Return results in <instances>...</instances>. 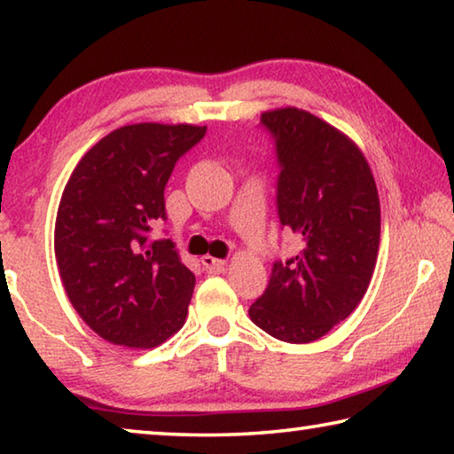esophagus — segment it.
<instances>
[{
    "label": "esophagus",
    "mask_w": 454,
    "mask_h": 454,
    "mask_svg": "<svg viewBox=\"0 0 454 454\" xmlns=\"http://www.w3.org/2000/svg\"><path fill=\"white\" fill-rule=\"evenodd\" d=\"M202 266L206 268V270L208 272H212V274H216V272H222L224 270V266H226V262L224 260H220V258H214V256H202Z\"/></svg>",
    "instance_id": "obj_1"
}]
</instances>
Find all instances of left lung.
<instances>
[{
  "mask_svg": "<svg viewBox=\"0 0 454 454\" xmlns=\"http://www.w3.org/2000/svg\"><path fill=\"white\" fill-rule=\"evenodd\" d=\"M280 162L278 216L302 240L276 262L250 320L278 340L306 344L348 318L366 294L380 242V202L363 150L298 107L262 114Z\"/></svg>",
  "mask_w": 454,
  "mask_h": 454,
  "instance_id": "1",
  "label": "left lung"
}]
</instances>
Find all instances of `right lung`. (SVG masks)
Here are the masks:
<instances>
[{
  "label": "right lung",
  "mask_w": 454,
  "mask_h": 454,
  "mask_svg": "<svg viewBox=\"0 0 454 454\" xmlns=\"http://www.w3.org/2000/svg\"><path fill=\"white\" fill-rule=\"evenodd\" d=\"M206 126H121L83 153L61 194L53 250L61 284L98 336L153 348L186 322L196 276L172 240L148 242L166 218L164 188Z\"/></svg>",
  "instance_id": "obj_1"
}]
</instances>
